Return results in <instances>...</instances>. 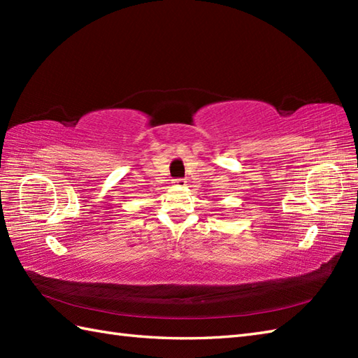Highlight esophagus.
Returning a JSON list of instances; mask_svg holds the SVG:
<instances>
[{
  "label": "esophagus",
  "mask_w": 358,
  "mask_h": 358,
  "mask_svg": "<svg viewBox=\"0 0 358 358\" xmlns=\"http://www.w3.org/2000/svg\"><path fill=\"white\" fill-rule=\"evenodd\" d=\"M173 181V186H185V180L183 178H175Z\"/></svg>",
  "instance_id": "obj_1"
}]
</instances>
